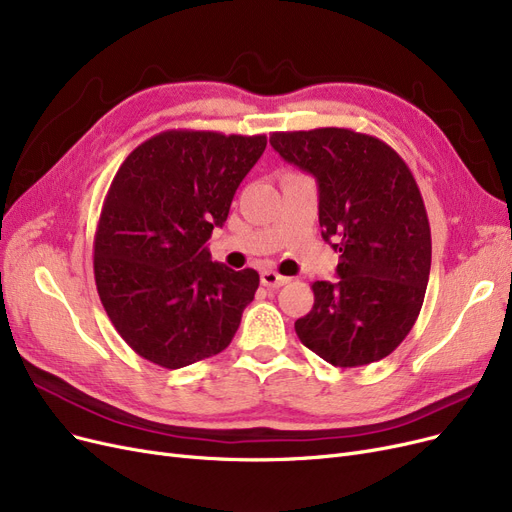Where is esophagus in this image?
<instances>
[{"mask_svg":"<svg viewBox=\"0 0 512 512\" xmlns=\"http://www.w3.org/2000/svg\"><path fill=\"white\" fill-rule=\"evenodd\" d=\"M287 282H289V278L280 276L278 272H272V270L261 272V285L268 287V289H280V287H285Z\"/></svg>","mask_w":512,"mask_h":512,"instance_id":"1","label":"esophagus"}]
</instances>
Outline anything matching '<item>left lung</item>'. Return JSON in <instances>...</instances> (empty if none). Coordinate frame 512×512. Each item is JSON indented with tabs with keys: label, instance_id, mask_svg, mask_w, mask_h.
<instances>
[{
	"label": "left lung",
	"instance_id": "left-lung-1",
	"mask_svg": "<svg viewBox=\"0 0 512 512\" xmlns=\"http://www.w3.org/2000/svg\"><path fill=\"white\" fill-rule=\"evenodd\" d=\"M272 147L316 177L323 238L337 280H316L295 320L301 344L333 367H363L399 348L418 320L430 274V223L409 166L382 139L350 128L272 132Z\"/></svg>",
	"mask_w": 512,
	"mask_h": 512
}]
</instances>
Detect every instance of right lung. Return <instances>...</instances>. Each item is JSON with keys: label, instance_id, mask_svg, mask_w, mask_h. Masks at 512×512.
<instances>
[{"label": "right lung", "instance_id": "right-lung-1", "mask_svg": "<svg viewBox=\"0 0 512 512\" xmlns=\"http://www.w3.org/2000/svg\"><path fill=\"white\" fill-rule=\"evenodd\" d=\"M266 145V135L164 130L118 168L94 234V280L145 361L181 369L230 346L259 274L211 261L206 242Z\"/></svg>", "mask_w": 512, "mask_h": 512}]
</instances>
